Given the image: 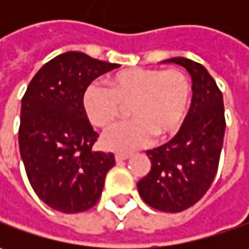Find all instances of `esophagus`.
I'll return each mask as SVG.
<instances>
[{
  "mask_svg": "<svg viewBox=\"0 0 249 249\" xmlns=\"http://www.w3.org/2000/svg\"><path fill=\"white\" fill-rule=\"evenodd\" d=\"M129 158H130L129 154H116V155H115L116 162H123V160H127Z\"/></svg>",
  "mask_w": 249,
  "mask_h": 249,
  "instance_id": "34e87169",
  "label": "esophagus"
}]
</instances>
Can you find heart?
<instances>
[{
  "instance_id": "1",
  "label": "heart",
  "mask_w": 249,
  "mask_h": 249,
  "mask_svg": "<svg viewBox=\"0 0 249 249\" xmlns=\"http://www.w3.org/2000/svg\"><path fill=\"white\" fill-rule=\"evenodd\" d=\"M109 89L91 83L82 95L84 115L95 127L107 129L116 120L123 107L133 118L108 130L102 137L105 149L131 152L151 142L155 136L166 140L175 136L186 122L193 87L177 69L131 68L112 74Z\"/></svg>"
}]
</instances>
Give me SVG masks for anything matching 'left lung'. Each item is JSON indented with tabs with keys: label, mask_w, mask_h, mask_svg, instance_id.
<instances>
[{
	"label": "left lung",
	"mask_w": 249,
	"mask_h": 249,
	"mask_svg": "<svg viewBox=\"0 0 249 249\" xmlns=\"http://www.w3.org/2000/svg\"><path fill=\"white\" fill-rule=\"evenodd\" d=\"M162 63L186 68L193 79V101L176 136L147 151L151 170L137 188L147 205L176 213L198 202L215 178L225 139V105L222 91L201 63L181 56Z\"/></svg>",
	"instance_id": "1"
}]
</instances>
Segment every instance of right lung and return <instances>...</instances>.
Listing matches in <instances>:
<instances>
[{"instance_id":"add662e5","label":"right lung","mask_w":249,"mask_h":249,"mask_svg":"<svg viewBox=\"0 0 249 249\" xmlns=\"http://www.w3.org/2000/svg\"><path fill=\"white\" fill-rule=\"evenodd\" d=\"M118 63L77 51L61 53L34 74L22 98L19 151L40 199L63 213L84 212L100 199L113 154L92 151L98 133L84 115L86 87Z\"/></svg>"}]
</instances>
